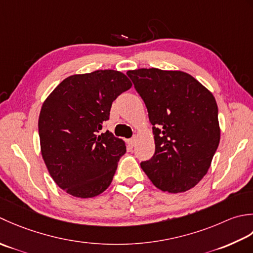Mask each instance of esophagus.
Here are the masks:
<instances>
[{"instance_id": "esophagus-1", "label": "esophagus", "mask_w": 253, "mask_h": 253, "mask_svg": "<svg viewBox=\"0 0 253 253\" xmlns=\"http://www.w3.org/2000/svg\"><path fill=\"white\" fill-rule=\"evenodd\" d=\"M135 142H136V137H135V136L128 140V144H130L131 146H134V144H135Z\"/></svg>"}]
</instances>
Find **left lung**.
I'll use <instances>...</instances> for the list:
<instances>
[{"label":"left lung","instance_id":"8db88e82","mask_svg":"<svg viewBox=\"0 0 253 253\" xmlns=\"http://www.w3.org/2000/svg\"><path fill=\"white\" fill-rule=\"evenodd\" d=\"M153 125L155 154L141 163L156 188L170 193L195 187L211 166L220 138L217 104L182 71H127Z\"/></svg>","mask_w":253,"mask_h":253}]
</instances>
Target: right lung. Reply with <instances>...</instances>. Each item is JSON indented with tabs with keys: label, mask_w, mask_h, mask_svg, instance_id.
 <instances>
[{
	"label": "right lung",
	"mask_w": 253,
	"mask_h": 253,
	"mask_svg": "<svg viewBox=\"0 0 253 253\" xmlns=\"http://www.w3.org/2000/svg\"><path fill=\"white\" fill-rule=\"evenodd\" d=\"M131 86L119 71L98 70L66 77L43 101L38 120L41 155L66 193L94 198L110 185L126 147L111 132H99L113 100Z\"/></svg>",
	"instance_id": "right-lung-1"
}]
</instances>
